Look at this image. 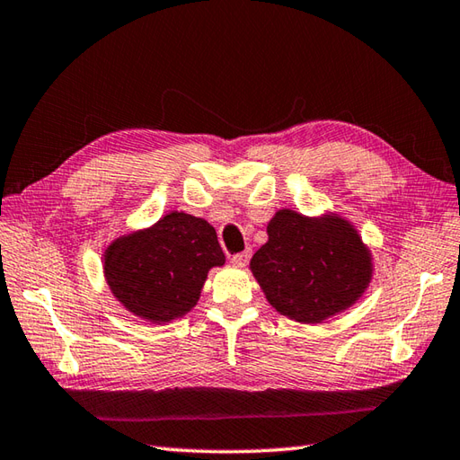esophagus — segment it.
<instances>
[{
	"instance_id": "obj_1",
	"label": "esophagus",
	"mask_w": 460,
	"mask_h": 460,
	"mask_svg": "<svg viewBox=\"0 0 460 460\" xmlns=\"http://www.w3.org/2000/svg\"><path fill=\"white\" fill-rule=\"evenodd\" d=\"M249 259H251V251H243V253H237L231 257V263L237 267H245L249 263Z\"/></svg>"
}]
</instances>
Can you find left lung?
I'll return each instance as SVG.
<instances>
[{"label":"left lung","mask_w":460,"mask_h":460,"mask_svg":"<svg viewBox=\"0 0 460 460\" xmlns=\"http://www.w3.org/2000/svg\"><path fill=\"white\" fill-rule=\"evenodd\" d=\"M267 233L251 271L285 317L325 321L350 307L371 281V253L345 219H309L283 209L269 221Z\"/></svg>","instance_id":"obj_1"}]
</instances>
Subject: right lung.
<instances>
[{"label": "right lung", "instance_id": "add662e5", "mask_svg": "<svg viewBox=\"0 0 460 460\" xmlns=\"http://www.w3.org/2000/svg\"><path fill=\"white\" fill-rule=\"evenodd\" d=\"M223 263L211 225L173 211L146 231L113 241L105 251V279L125 309L169 323L195 307L209 269Z\"/></svg>", "mask_w": 460, "mask_h": 460}]
</instances>
